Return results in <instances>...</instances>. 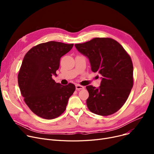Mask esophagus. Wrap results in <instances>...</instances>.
Masks as SVG:
<instances>
[{
    "label": "esophagus",
    "instance_id": "obj_1",
    "mask_svg": "<svg viewBox=\"0 0 154 154\" xmlns=\"http://www.w3.org/2000/svg\"><path fill=\"white\" fill-rule=\"evenodd\" d=\"M75 88H76V90L79 91V90H82V89H84V87L83 86H82V85L77 84V85H75Z\"/></svg>",
    "mask_w": 154,
    "mask_h": 154
}]
</instances>
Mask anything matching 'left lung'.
I'll return each instance as SVG.
<instances>
[{"label":"left lung","instance_id":"8db88e82","mask_svg":"<svg viewBox=\"0 0 154 154\" xmlns=\"http://www.w3.org/2000/svg\"><path fill=\"white\" fill-rule=\"evenodd\" d=\"M75 46L89 59L91 69L103 77L100 86L87 85L88 109L95 114L107 116L117 112L127 100L134 84L133 63L130 55L111 38H94Z\"/></svg>","mask_w":154,"mask_h":154}]
</instances>
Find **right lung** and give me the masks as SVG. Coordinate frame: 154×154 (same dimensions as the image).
I'll return each instance as SVG.
<instances>
[{
    "label": "right lung",
    "instance_id": "add662e5",
    "mask_svg": "<svg viewBox=\"0 0 154 154\" xmlns=\"http://www.w3.org/2000/svg\"><path fill=\"white\" fill-rule=\"evenodd\" d=\"M73 45L50 41L33 47L24 56L18 74L19 86L27 106L40 117L60 116L75 90L73 84L62 85L52 79L57 75L60 58Z\"/></svg>",
    "mask_w": 154,
    "mask_h": 154
}]
</instances>
